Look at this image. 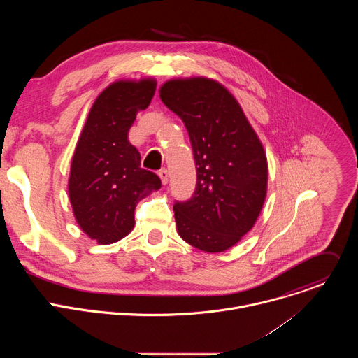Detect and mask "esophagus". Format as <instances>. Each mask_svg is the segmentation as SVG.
<instances>
[{"instance_id": "34e87169", "label": "esophagus", "mask_w": 358, "mask_h": 358, "mask_svg": "<svg viewBox=\"0 0 358 358\" xmlns=\"http://www.w3.org/2000/svg\"><path fill=\"white\" fill-rule=\"evenodd\" d=\"M159 177L162 178V182L166 185L169 182V171H167V169H162L159 171Z\"/></svg>"}]
</instances>
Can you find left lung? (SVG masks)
I'll use <instances>...</instances> for the list:
<instances>
[{"mask_svg": "<svg viewBox=\"0 0 358 358\" xmlns=\"http://www.w3.org/2000/svg\"><path fill=\"white\" fill-rule=\"evenodd\" d=\"M160 99L184 122L196 169L194 194L174 202L178 234L201 250H227L262 210L268 184L264 147L235 97L215 80H169Z\"/></svg>", "mask_w": 358, "mask_h": 358, "instance_id": "obj_1", "label": "left lung"}]
</instances>
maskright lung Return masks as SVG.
I'll use <instances>...</instances> for the list:
<instances>
[{
  "mask_svg": "<svg viewBox=\"0 0 358 358\" xmlns=\"http://www.w3.org/2000/svg\"><path fill=\"white\" fill-rule=\"evenodd\" d=\"M156 82L119 80L93 103L72 159L69 198L79 227L108 245L134 227V210L145 189L162 180L140 167V152L127 140L138 110L148 108Z\"/></svg>",
  "mask_w": 358,
  "mask_h": 358,
  "instance_id": "1",
  "label": "right lung"
}]
</instances>
